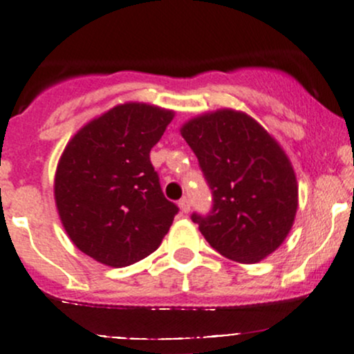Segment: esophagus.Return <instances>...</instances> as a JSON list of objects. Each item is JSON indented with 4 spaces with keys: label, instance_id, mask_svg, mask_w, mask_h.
I'll return each mask as SVG.
<instances>
[{
    "label": "esophagus",
    "instance_id": "obj_1",
    "mask_svg": "<svg viewBox=\"0 0 354 354\" xmlns=\"http://www.w3.org/2000/svg\"><path fill=\"white\" fill-rule=\"evenodd\" d=\"M178 209H180L184 214H187V212L191 211V204H189L187 199H180V201H178Z\"/></svg>",
    "mask_w": 354,
    "mask_h": 354
}]
</instances>
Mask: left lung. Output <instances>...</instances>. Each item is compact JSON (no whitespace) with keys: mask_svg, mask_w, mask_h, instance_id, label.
I'll use <instances>...</instances> for the list:
<instances>
[{"mask_svg":"<svg viewBox=\"0 0 354 354\" xmlns=\"http://www.w3.org/2000/svg\"><path fill=\"white\" fill-rule=\"evenodd\" d=\"M180 135L199 160L214 197L207 218L192 214L218 253L258 263L285 241L299 206V184L285 150L243 111L231 108L185 121Z\"/></svg>","mask_w":354,"mask_h":354,"instance_id":"1","label":"left lung"}]
</instances>
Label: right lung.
I'll list each match as a JSON object with an SVG mask.
<instances>
[{
    "mask_svg": "<svg viewBox=\"0 0 354 354\" xmlns=\"http://www.w3.org/2000/svg\"><path fill=\"white\" fill-rule=\"evenodd\" d=\"M172 109L123 102L69 140L54 177L55 207L71 241L106 267L123 268L160 246L177 206L162 194L150 150Z\"/></svg>",
    "mask_w": 354,
    "mask_h": 354,
    "instance_id": "1",
    "label": "right lung"
}]
</instances>
